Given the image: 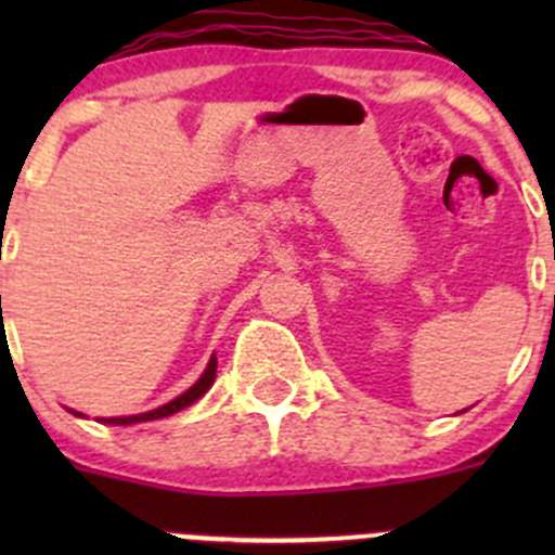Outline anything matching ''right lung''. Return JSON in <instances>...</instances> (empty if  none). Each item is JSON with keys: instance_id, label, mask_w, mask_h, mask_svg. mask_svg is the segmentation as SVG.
I'll use <instances>...</instances> for the list:
<instances>
[{"instance_id": "right-lung-1", "label": "right lung", "mask_w": 555, "mask_h": 555, "mask_svg": "<svg viewBox=\"0 0 555 555\" xmlns=\"http://www.w3.org/2000/svg\"><path fill=\"white\" fill-rule=\"evenodd\" d=\"M215 378H217V357L211 354L209 365H206V371L201 373L198 382L190 386L188 391H182V395H179V397H173L171 402H166V405L155 408V411L137 413V416H112V418H102V422L104 424H115V427H128V424L155 422V418H166V416H171V413H179V411H184V408H188V405H193L195 400H201V397H204L206 391H209V386L215 384ZM72 413H75V416H86V413H77V411H72Z\"/></svg>"}]
</instances>
